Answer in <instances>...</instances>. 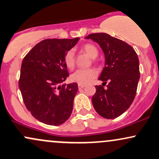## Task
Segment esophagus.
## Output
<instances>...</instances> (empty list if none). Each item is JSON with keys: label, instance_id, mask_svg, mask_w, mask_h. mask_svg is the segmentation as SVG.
<instances>
[{"label": "esophagus", "instance_id": "34e87169", "mask_svg": "<svg viewBox=\"0 0 159 159\" xmlns=\"http://www.w3.org/2000/svg\"><path fill=\"white\" fill-rule=\"evenodd\" d=\"M85 85H82V84H79V85H78V89H84V88H85Z\"/></svg>", "mask_w": 159, "mask_h": 159}]
</instances>
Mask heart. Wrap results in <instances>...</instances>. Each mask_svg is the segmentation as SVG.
<instances>
[{
  "mask_svg": "<svg viewBox=\"0 0 159 159\" xmlns=\"http://www.w3.org/2000/svg\"><path fill=\"white\" fill-rule=\"evenodd\" d=\"M83 49L86 52V53L92 59H94L98 56V48L92 44H86L83 47ZM65 65L68 68H72L74 66L75 59H74V50L70 49L65 56ZM98 75V71L94 68L77 69L70 75V80L82 85L89 83L92 80H94Z\"/></svg>",
  "mask_w": 159,
  "mask_h": 159,
  "instance_id": "heart-1",
  "label": "heart"
}]
</instances>
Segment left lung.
Returning <instances> with one entry per match:
<instances>
[{
    "label": "left lung",
    "instance_id": "obj_1",
    "mask_svg": "<svg viewBox=\"0 0 159 159\" xmlns=\"http://www.w3.org/2000/svg\"><path fill=\"white\" fill-rule=\"evenodd\" d=\"M85 39L98 43L105 56V67L98 78L103 83L95 86L93 106L102 117L116 118L135 99L140 78L139 57L129 44L107 33H92Z\"/></svg>",
    "mask_w": 159,
    "mask_h": 159
}]
</instances>
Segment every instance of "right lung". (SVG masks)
<instances>
[{
    "instance_id": "obj_1",
    "label": "right lung",
    "mask_w": 159,
    "mask_h": 159,
    "mask_svg": "<svg viewBox=\"0 0 159 159\" xmlns=\"http://www.w3.org/2000/svg\"><path fill=\"white\" fill-rule=\"evenodd\" d=\"M79 39H45L24 58L19 89L27 110L40 122L58 126L71 115L78 85L60 84L69 76L65 53Z\"/></svg>"
}]
</instances>
